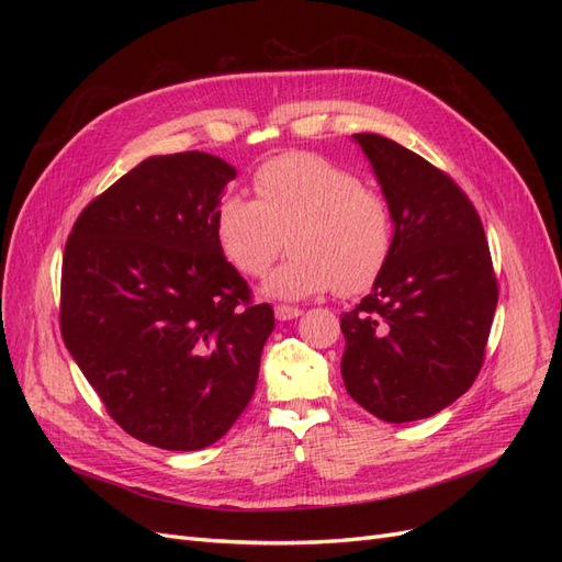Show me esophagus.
Here are the masks:
<instances>
[{
  "label": "esophagus",
  "mask_w": 562,
  "mask_h": 562,
  "mask_svg": "<svg viewBox=\"0 0 562 562\" xmlns=\"http://www.w3.org/2000/svg\"><path fill=\"white\" fill-rule=\"evenodd\" d=\"M300 314H302V310L291 307V304H277V307H274V316H277L279 321H293V318H297Z\"/></svg>",
  "instance_id": "1"
}]
</instances>
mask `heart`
I'll use <instances>...</instances> for the list:
<instances>
[{
    "instance_id": "obj_1",
    "label": "heart",
    "mask_w": 562,
    "mask_h": 562,
    "mask_svg": "<svg viewBox=\"0 0 562 562\" xmlns=\"http://www.w3.org/2000/svg\"><path fill=\"white\" fill-rule=\"evenodd\" d=\"M255 196L217 203L215 239L244 277H262L285 246L288 258L265 283L271 297L302 300L335 288L359 295L378 283L394 255L389 199L349 168L314 151H283L255 168Z\"/></svg>"
}]
</instances>
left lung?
<instances>
[{
    "instance_id": "left-lung-1",
    "label": "left lung",
    "mask_w": 562,
    "mask_h": 562,
    "mask_svg": "<svg viewBox=\"0 0 562 562\" xmlns=\"http://www.w3.org/2000/svg\"><path fill=\"white\" fill-rule=\"evenodd\" d=\"M394 209L384 274L342 314V380L375 417H431L475 382L497 310L479 211L446 171L375 133H356Z\"/></svg>"
}]
</instances>
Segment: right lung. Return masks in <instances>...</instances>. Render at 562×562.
<instances>
[{
  "mask_svg": "<svg viewBox=\"0 0 562 562\" xmlns=\"http://www.w3.org/2000/svg\"><path fill=\"white\" fill-rule=\"evenodd\" d=\"M236 171L206 151L149 157L67 236L60 333L108 415L164 450L223 438L252 398L274 310L215 239Z\"/></svg>",
  "mask_w": 562,
  "mask_h": 562,
  "instance_id": "right-lung-1",
  "label": "right lung"
}]
</instances>
